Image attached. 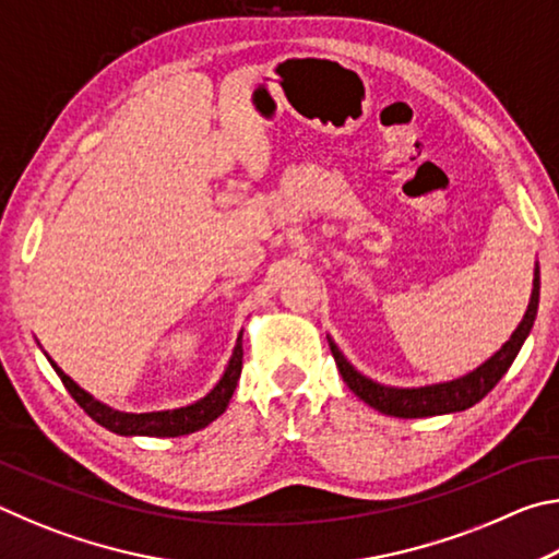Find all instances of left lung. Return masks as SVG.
Returning a JSON list of instances; mask_svg holds the SVG:
<instances>
[{"label": "left lung", "instance_id": "left-lung-1", "mask_svg": "<svg viewBox=\"0 0 559 559\" xmlns=\"http://www.w3.org/2000/svg\"><path fill=\"white\" fill-rule=\"evenodd\" d=\"M537 302H540V266L535 263L533 293H530L527 310L523 320H520V325L513 330V335L508 337V343L500 347L496 355H490L484 365H478L476 370H471L468 374L456 377V380H447V382H433V384H421V386L380 384L359 372L330 335H328V343H330V349H333L335 365L340 374H343L345 384L365 404H370L372 409L382 412L386 416H400V419H421V416L456 414V412L471 409L473 404L484 400V396L500 382V377L508 372V367L513 365L520 347H523V343L527 340L530 330H533L535 316H537Z\"/></svg>", "mask_w": 559, "mask_h": 559}]
</instances>
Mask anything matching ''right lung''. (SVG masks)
<instances>
[{
	"mask_svg": "<svg viewBox=\"0 0 559 559\" xmlns=\"http://www.w3.org/2000/svg\"><path fill=\"white\" fill-rule=\"evenodd\" d=\"M241 335L243 330L236 337V345L231 349L229 362L224 367V374L219 377L210 392H206L202 400H197L187 406H175V409H159V412H120L112 409V406L98 402L96 396L88 394L83 386L75 384L69 374H66L53 359L46 355L56 374L61 377V382L75 402L83 406L91 419H96L100 427H106L112 433H120V437H185V433H194L222 416L229 406L231 394L239 384L241 377V362H243V347H241Z\"/></svg>",
	"mask_w": 559,
	"mask_h": 559,
	"instance_id": "add662e5",
	"label": "right lung"
}]
</instances>
